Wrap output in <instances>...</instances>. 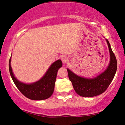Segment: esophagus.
I'll return each instance as SVG.
<instances>
[{"label":"esophagus","instance_id":"1","mask_svg":"<svg viewBox=\"0 0 125 125\" xmlns=\"http://www.w3.org/2000/svg\"><path fill=\"white\" fill-rule=\"evenodd\" d=\"M62 61L63 62V63H67V62L69 61V59L67 57L64 56H63L62 58Z\"/></svg>","mask_w":125,"mask_h":125}]
</instances>
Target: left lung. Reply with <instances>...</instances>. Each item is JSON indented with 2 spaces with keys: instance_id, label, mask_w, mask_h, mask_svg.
Instances as JSON below:
<instances>
[{
  "instance_id": "1",
  "label": "left lung",
  "mask_w": 125,
  "mask_h": 125,
  "mask_svg": "<svg viewBox=\"0 0 125 125\" xmlns=\"http://www.w3.org/2000/svg\"><path fill=\"white\" fill-rule=\"evenodd\" d=\"M109 50L110 61L107 69L92 79L78 76L67 69V73L74 90L79 95L83 97H94L104 92L111 83L117 70V61L114 53L110 48L109 41L106 40Z\"/></svg>"
}]
</instances>
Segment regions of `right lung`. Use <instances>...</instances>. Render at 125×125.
I'll list each match as a JSON object with an SVG mask.
<instances>
[{
  "label": "right lung",
  "instance_id": "right-lung-1",
  "mask_svg": "<svg viewBox=\"0 0 125 125\" xmlns=\"http://www.w3.org/2000/svg\"><path fill=\"white\" fill-rule=\"evenodd\" d=\"M10 61L11 58H10L9 62L10 74L14 83L25 96L30 99L36 100L46 99L51 96L54 91L57 73L59 69L62 66V62L61 60L54 62L44 76L41 80L32 84H25L16 79L12 72Z\"/></svg>",
  "mask_w": 125,
  "mask_h": 125
}]
</instances>
